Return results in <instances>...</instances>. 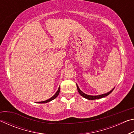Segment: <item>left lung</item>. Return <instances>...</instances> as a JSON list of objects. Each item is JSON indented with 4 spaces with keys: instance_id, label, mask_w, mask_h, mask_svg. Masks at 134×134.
<instances>
[{
    "instance_id": "left-lung-1",
    "label": "left lung",
    "mask_w": 134,
    "mask_h": 134,
    "mask_svg": "<svg viewBox=\"0 0 134 134\" xmlns=\"http://www.w3.org/2000/svg\"><path fill=\"white\" fill-rule=\"evenodd\" d=\"M76 85H77V88L78 92H79V93H80L81 96H83V97H85V98H86V99H88V100H94V99H101V98H102V97L107 96L110 93H112V92L115 89V87H114L112 90H111L110 92L106 93H105V94L97 95V96H91V95H88L87 94H85V93H83L80 89H79V86H78L77 85V84H76Z\"/></svg>"
}]
</instances>
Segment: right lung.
I'll list each match as a JSON object with an SVG mask.
<instances>
[{
	"label": "right lung",
	"instance_id": "1",
	"mask_svg": "<svg viewBox=\"0 0 134 134\" xmlns=\"http://www.w3.org/2000/svg\"><path fill=\"white\" fill-rule=\"evenodd\" d=\"M60 87H59L58 90H57V92L55 93V94H54L53 97H51L50 99H48V100H45V101L39 102H37V103H45L49 102L53 100H54V99H55L56 97L58 96V95L59 94V93H60Z\"/></svg>",
	"mask_w": 134,
	"mask_h": 134
}]
</instances>
